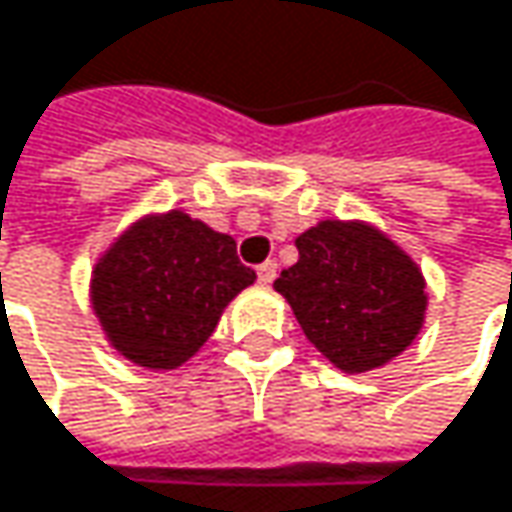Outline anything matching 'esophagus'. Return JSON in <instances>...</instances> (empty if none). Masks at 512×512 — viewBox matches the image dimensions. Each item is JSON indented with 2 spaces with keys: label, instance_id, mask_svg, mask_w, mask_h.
I'll return each instance as SVG.
<instances>
[{
  "label": "esophagus",
  "instance_id": "34e87169",
  "mask_svg": "<svg viewBox=\"0 0 512 512\" xmlns=\"http://www.w3.org/2000/svg\"><path fill=\"white\" fill-rule=\"evenodd\" d=\"M275 272H278V263L275 260H266V263L257 266V281L260 284H272L275 281Z\"/></svg>",
  "mask_w": 512,
  "mask_h": 512
}]
</instances>
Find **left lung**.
Listing matches in <instances>:
<instances>
[{
  "mask_svg": "<svg viewBox=\"0 0 512 512\" xmlns=\"http://www.w3.org/2000/svg\"><path fill=\"white\" fill-rule=\"evenodd\" d=\"M299 260L275 278L305 338L344 373L397 358L421 332L427 281L367 222L326 219L296 237Z\"/></svg>",
  "mask_w": 512,
  "mask_h": 512,
  "instance_id": "left-lung-1",
  "label": "left lung"
}]
</instances>
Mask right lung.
Wrapping results in <instances>:
<instances>
[{
    "label": "right lung",
    "mask_w": 512,
    "mask_h": 512,
    "mask_svg": "<svg viewBox=\"0 0 512 512\" xmlns=\"http://www.w3.org/2000/svg\"><path fill=\"white\" fill-rule=\"evenodd\" d=\"M255 278L234 237L168 210L142 216L97 257L91 308L127 361L174 370L207 344L228 302Z\"/></svg>",
    "instance_id": "obj_1"
}]
</instances>
